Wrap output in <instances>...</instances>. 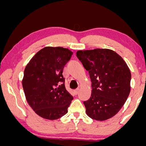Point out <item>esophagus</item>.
Returning a JSON list of instances; mask_svg holds the SVG:
<instances>
[{
	"instance_id": "1",
	"label": "esophagus",
	"mask_w": 146,
	"mask_h": 146,
	"mask_svg": "<svg viewBox=\"0 0 146 146\" xmlns=\"http://www.w3.org/2000/svg\"><path fill=\"white\" fill-rule=\"evenodd\" d=\"M79 90H80L79 88H76V90H74V92L75 94H78V92H79Z\"/></svg>"
}]
</instances>
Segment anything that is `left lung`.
<instances>
[{"instance_id": "obj_1", "label": "left lung", "mask_w": 146, "mask_h": 146, "mask_svg": "<svg viewBox=\"0 0 146 146\" xmlns=\"http://www.w3.org/2000/svg\"><path fill=\"white\" fill-rule=\"evenodd\" d=\"M76 56L92 82L91 96L84 102L86 114L98 121L114 116L130 92L131 72L127 64L110 49L78 50Z\"/></svg>"}]
</instances>
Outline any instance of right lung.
Returning <instances> with one entry per match:
<instances>
[{
	"mask_svg": "<svg viewBox=\"0 0 146 146\" xmlns=\"http://www.w3.org/2000/svg\"><path fill=\"white\" fill-rule=\"evenodd\" d=\"M72 54L68 48L47 46L26 66L22 81L26 99L43 118L54 120L68 112L73 97L66 89L62 72Z\"/></svg>",
	"mask_w": 146,
	"mask_h": 146,
	"instance_id": "obj_1",
	"label": "right lung"
}]
</instances>
